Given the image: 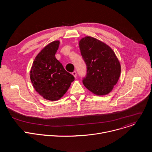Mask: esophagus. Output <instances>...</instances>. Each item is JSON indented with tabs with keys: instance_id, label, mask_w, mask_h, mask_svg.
<instances>
[{
	"instance_id": "1",
	"label": "esophagus",
	"mask_w": 152,
	"mask_h": 152,
	"mask_svg": "<svg viewBox=\"0 0 152 152\" xmlns=\"http://www.w3.org/2000/svg\"><path fill=\"white\" fill-rule=\"evenodd\" d=\"M72 75H73V76L76 78V76H77V73H76V71H74L73 73H72Z\"/></svg>"
}]
</instances>
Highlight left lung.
<instances>
[{
  "mask_svg": "<svg viewBox=\"0 0 152 152\" xmlns=\"http://www.w3.org/2000/svg\"><path fill=\"white\" fill-rule=\"evenodd\" d=\"M81 55L86 66L83 84L93 93L103 96L110 93L117 83L121 66L113 49L91 37L79 41Z\"/></svg>",
  "mask_w": 152,
  "mask_h": 152,
  "instance_id": "8db88e82",
  "label": "left lung"
}]
</instances>
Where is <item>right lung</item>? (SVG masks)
<instances>
[{
    "label": "right lung",
    "mask_w": 152,
    "mask_h": 152,
    "mask_svg": "<svg viewBox=\"0 0 152 152\" xmlns=\"http://www.w3.org/2000/svg\"><path fill=\"white\" fill-rule=\"evenodd\" d=\"M59 45V41H55L43 48L35 57L30 72L31 80L36 91L51 101L61 99L75 80L55 56Z\"/></svg>",
    "instance_id": "1"
}]
</instances>
